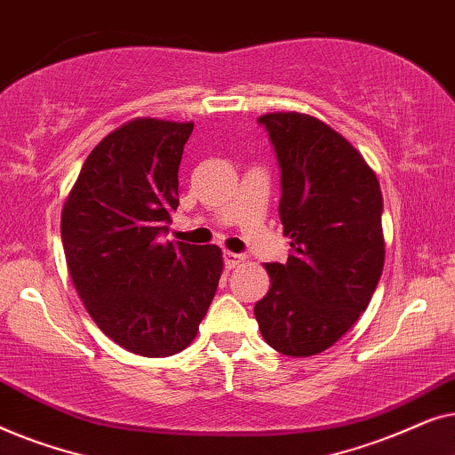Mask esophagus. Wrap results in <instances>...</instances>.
<instances>
[{
	"label": "esophagus",
	"mask_w": 455,
	"mask_h": 455,
	"mask_svg": "<svg viewBox=\"0 0 455 455\" xmlns=\"http://www.w3.org/2000/svg\"><path fill=\"white\" fill-rule=\"evenodd\" d=\"M244 257L242 254H235V252H223V263H226V269H234V267H238Z\"/></svg>",
	"instance_id": "1"
}]
</instances>
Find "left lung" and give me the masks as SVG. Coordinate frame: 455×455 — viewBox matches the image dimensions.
Instances as JSON below:
<instances>
[{
	"label": "left lung",
	"instance_id": "8db88e82",
	"mask_svg": "<svg viewBox=\"0 0 455 455\" xmlns=\"http://www.w3.org/2000/svg\"><path fill=\"white\" fill-rule=\"evenodd\" d=\"M282 170L279 220L285 263H267L271 288L254 304L273 350L313 356L333 346L369 307L385 260L383 196L375 172L344 136L316 117L267 114Z\"/></svg>",
	"mask_w": 455,
	"mask_h": 455
}]
</instances>
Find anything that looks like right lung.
<instances>
[{"label": "right lung", "instance_id": "obj_1", "mask_svg": "<svg viewBox=\"0 0 455 455\" xmlns=\"http://www.w3.org/2000/svg\"><path fill=\"white\" fill-rule=\"evenodd\" d=\"M192 128L153 117L117 128L86 157L61 211L80 300L109 339L148 358L190 346L223 271L217 246L164 242Z\"/></svg>", "mask_w": 455, "mask_h": 455}]
</instances>
